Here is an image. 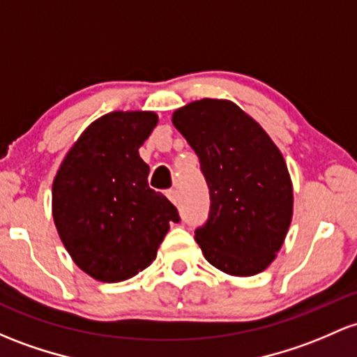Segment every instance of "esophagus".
<instances>
[{
    "mask_svg": "<svg viewBox=\"0 0 357 357\" xmlns=\"http://www.w3.org/2000/svg\"><path fill=\"white\" fill-rule=\"evenodd\" d=\"M167 198H169V202L171 203H174V205H178V191H176V190H169V191H167Z\"/></svg>",
    "mask_w": 357,
    "mask_h": 357,
    "instance_id": "esophagus-1",
    "label": "esophagus"
}]
</instances>
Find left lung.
I'll use <instances>...</instances> for the list:
<instances>
[{
    "mask_svg": "<svg viewBox=\"0 0 357 357\" xmlns=\"http://www.w3.org/2000/svg\"><path fill=\"white\" fill-rule=\"evenodd\" d=\"M172 123L197 152L210 188L208 220L195 232L205 259L230 276L264 271L293 217V185L281 151L229 100L191 101L172 113Z\"/></svg>",
    "mask_w": 357,
    "mask_h": 357,
    "instance_id": "1",
    "label": "left lung"
}]
</instances>
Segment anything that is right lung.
Returning a JSON list of instances; mask_svg holds the SVG:
<instances>
[{"label": "right lung", "mask_w": 357, "mask_h": 357, "mask_svg": "<svg viewBox=\"0 0 357 357\" xmlns=\"http://www.w3.org/2000/svg\"><path fill=\"white\" fill-rule=\"evenodd\" d=\"M154 112H112L69 149L52 183V217L77 268L119 283L152 264L176 206L151 190L139 149L158 125Z\"/></svg>", "instance_id": "right-lung-1"}]
</instances>
